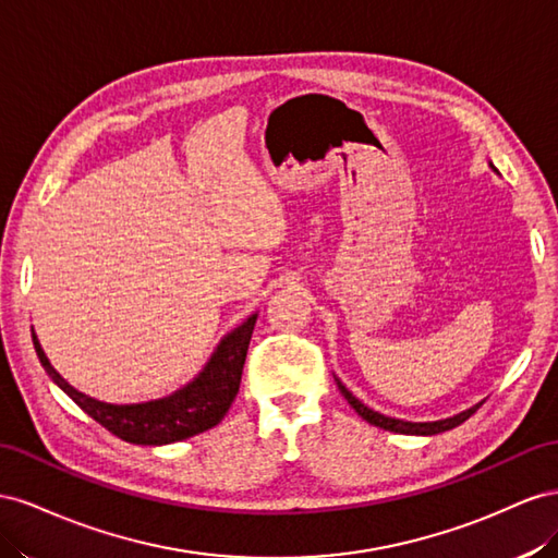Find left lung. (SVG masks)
Instances as JSON below:
<instances>
[{
	"label": "left lung",
	"mask_w": 558,
	"mask_h": 558,
	"mask_svg": "<svg viewBox=\"0 0 558 558\" xmlns=\"http://www.w3.org/2000/svg\"><path fill=\"white\" fill-rule=\"evenodd\" d=\"M337 386H339L341 395L348 400V404L353 407L364 421L376 425V427L390 429V433H400V435H439V433H447V429H453L460 423H465L472 416V413L482 407V404H476V407H472V409H468L463 413H458V416H453V418H444V421H435V423H409V421H400V418H388V416H384V413H378V411H374L369 407H364L357 400V397H353V392H350L341 384L339 378H337Z\"/></svg>",
	"instance_id": "8db88e82"
}]
</instances>
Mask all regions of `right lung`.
<instances>
[{
    "instance_id": "add662e5",
    "label": "right lung",
    "mask_w": 558,
    "mask_h": 558,
    "mask_svg": "<svg viewBox=\"0 0 558 558\" xmlns=\"http://www.w3.org/2000/svg\"><path fill=\"white\" fill-rule=\"evenodd\" d=\"M254 323H257V315H250L241 327L233 329L229 337H225V341L217 345L208 367L198 374L196 380H191L186 388L166 397V400L129 407L105 404L74 390L68 380L51 367V362L44 355L35 333H32V341H35V350L46 374H49L95 423H100L111 435H117L123 441L158 447V444H172L205 433V429L215 427L227 416V411L238 395V388H241L243 364L247 357Z\"/></svg>"
}]
</instances>
